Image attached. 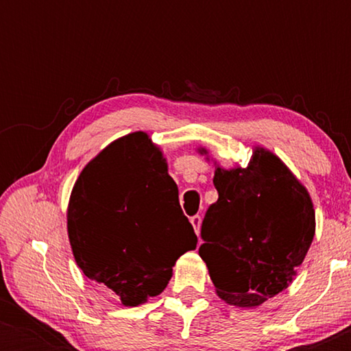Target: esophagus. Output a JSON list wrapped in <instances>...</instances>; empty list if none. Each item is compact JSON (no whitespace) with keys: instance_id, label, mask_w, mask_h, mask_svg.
<instances>
[{"instance_id":"34e87169","label":"esophagus","mask_w":351,"mask_h":351,"mask_svg":"<svg viewBox=\"0 0 351 351\" xmlns=\"http://www.w3.org/2000/svg\"><path fill=\"white\" fill-rule=\"evenodd\" d=\"M190 222H191V225H193L195 233L199 237V228H201V217H199V215H193V217L190 219Z\"/></svg>"}]
</instances>
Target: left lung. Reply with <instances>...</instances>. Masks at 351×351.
Here are the masks:
<instances>
[{
	"instance_id": "left-lung-1",
	"label": "left lung",
	"mask_w": 351,
	"mask_h": 351,
	"mask_svg": "<svg viewBox=\"0 0 351 351\" xmlns=\"http://www.w3.org/2000/svg\"><path fill=\"white\" fill-rule=\"evenodd\" d=\"M213 161L219 199L204 215L199 257L228 305L257 308L297 276L315 237V208L305 185L280 156L256 145L246 167Z\"/></svg>"
}]
</instances>
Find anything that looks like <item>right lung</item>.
I'll use <instances>...</instances> for the list:
<instances>
[{
	"mask_svg": "<svg viewBox=\"0 0 351 351\" xmlns=\"http://www.w3.org/2000/svg\"><path fill=\"white\" fill-rule=\"evenodd\" d=\"M66 232L76 265L124 306L160 295L198 243L165 153L143 131L108 143L80 172Z\"/></svg>",
	"mask_w": 351,
	"mask_h": 351,
	"instance_id": "right-lung-1",
	"label": "right lung"
}]
</instances>
